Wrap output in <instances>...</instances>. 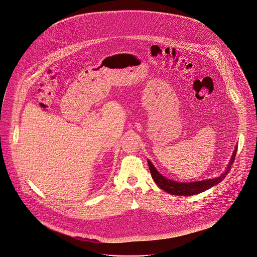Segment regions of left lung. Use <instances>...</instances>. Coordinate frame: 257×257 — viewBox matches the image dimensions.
Masks as SVG:
<instances>
[{
  "label": "left lung",
  "mask_w": 257,
  "mask_h": 257,
  "mask_svg": "<svg viewBox=\"0 0 257 257\" xmlns=\"http://www.w3.org/2000/svg\"><path fill=\"white\" fill-rule=\"evenodd\" d=\"M236 152H237V146L235 147V150L231 156L229 165L226 169V171L221 174L219 177L213 178V179H207V180H202V181H196V182H189V183H183V182H177V181H173L170 179L165 178L164 176H162L154 167V165L148 160V166L151 172V176L153 178V180L155 181V183L164 191H166L169 194L172 195H181V196H189V195H194V194H198L201 193L209 188H211L212 186L220 183L228 174L232 163L234 162L235 156H236Z\"/></svg>",
  "instance_id": "1"
}]
</instances>
